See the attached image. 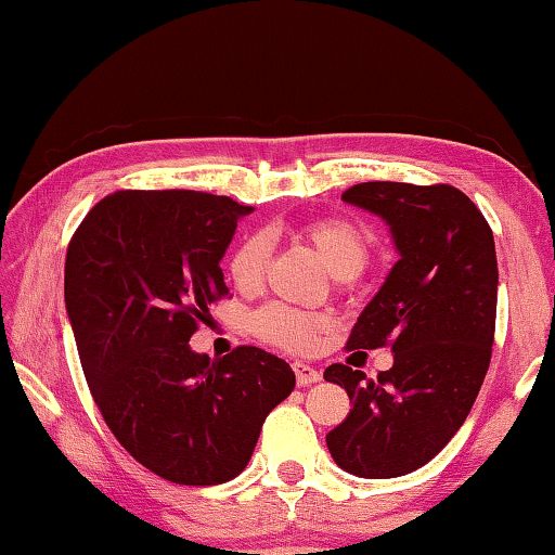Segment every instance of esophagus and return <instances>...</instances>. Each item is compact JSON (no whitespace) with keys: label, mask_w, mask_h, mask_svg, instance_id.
<instances>
[{"label":"esophagus","mask_w":555,"mask_h":555,"mask_svg":"<svg viewBox=\"0 0 555 555\" xmlns=\"http://www.w3.org/2000/svg\"><path fill=\"white\" fill-rule=\"evenodd\" d=\"M291 367H294V372H296V382L300 384V387H308V384L321 382V372H318L315 367H311V364H306V362H294V364H291Z\"/></svg>","instance_id":"esophagus-1"}]
</instances>
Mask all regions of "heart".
<instances>
[{
  "instance_id": "1",
  "label": "heart",
  "mask_w": 555,
  "mask_h": 555,
  "mask_svg": "<svg viewBox=\"0 0 555 555\" xmlns=\"http://www.w3.org/2000/svg\"><path fill=\"white\" fill-rule=\"evenodd\" d=\"M337 279L360 274L370 259V242L354 222L343 218H323L306 222L298 230ZM271 259V242L264 232H249L234 247L228 261L232 284L240 291H257L264 284ZM333 327L331 315L298 311L284 304H269L251 315V331L264 343L291 352H311Z\"/></svg>"
}]
</instances>
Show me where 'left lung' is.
I'll return each instance as SVG.
<instances>
[{"instance_id": "left-lung-1", "label": "left lung", "mask_w": 555, "mask_h": 555, "mask_svg": "<svg viewBox=\"0 0 555 555\" xmlns=\"http://www.w3.org/2000/svg\"><path fill=\"white\" fill-rule=\"evenodd\" d=\"M343 201L389 224L397 264L357 318L347 347H391L377 379L331 364L352 409L325 436L345 473L387 480L434 460L465 424L490 367L496 318L494 237L453 185L372 181Z\"/></svg>"}]
</instances>
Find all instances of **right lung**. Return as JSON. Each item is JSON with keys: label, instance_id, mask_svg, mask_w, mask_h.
<instances>
[{"label": "right lung", "instance_id": "obj_1", "mask_svg": "<svg viewBox=\"0 0 555 555\" xmlns=\"http://www.w3.org/2000/svg\"><path fill=\"white\" fill-rule=\"evenodd\" d=\"M251 210L198 191H117L68 244L65 311L92 399L127 453L168 482L237 477L296 387L259 347L210 360L188 345L228 294L220 261Z\"/></svg>", "mask_w": 555, "mask_h": 555}]
</instances>
